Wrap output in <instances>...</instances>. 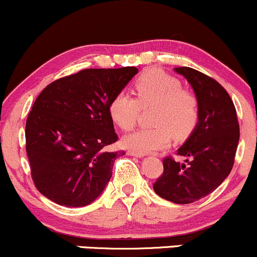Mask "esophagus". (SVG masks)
I'll return each mask as SVG.
<instances>
[{
  "label": "esophagus",
  "mask_w": 257,
  "mask_h": 257,
  "mask_svg": "<svg viewBox=\"0 0 257 257\" xmlns=\"http://www.w3.org/2000/svg\"><path fill=\"white\" fill-rule=\"evenodd\" d=\"M128 156H133V157H138V158H141V157H144L145 154H141V153H138V152H134V151H128L126 152Z\"/></svg>",
  "instance_id": "1"
}]
</instances>
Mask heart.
I'll list each match as a JSON object with an SVG mask.
<instances>
[{
  "instance_id": "obj_1",
  "label": "heart",
  "mask_w": 257,
  "mask_h": 257,
  "mask_svg": "<svg viewBox=\"0 0 257 257\" xmlns=\"http://www.w3.org/2000/svg\"><path fill=\"white\" fill-rule=\"evenodd\" d=\"M137 98L120 92L110 101L109 113L123 131L137 124L142 107L153 105L151 126L139 129L123 138L128 150L145 154L166 147L171 137L182 140L193 133L200 119L199 99L182 88L181 80L158 68L142 72L133 83Z\"/></svg>"
}]
</instances>
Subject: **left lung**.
<instances>
[{"mask_svg": "<svg viewBox=\"0 0 257 257\" xmlns=\"http://www.w3.org/2000/svg\"><path fill=\"white\" fill-rule=\"evenodd\" d=\"M193 86L200 103V119L177 156L163 159L164 171L153 189L163 199L185 205L214 191L230 175L239 141L236 107L218 81L189 67L176 68Z\"/></svg>", "mask_w": 257, "mask_h": 257, "instance_id": "8db88e82", "label": "left lung"}]
</instances>
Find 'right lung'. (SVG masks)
Wrapping results in <instances>:
<instances>
[{
    "label": "right lung",
    "mask_w": 257,
    "mask_h": 257,
    "mask_svg": "<svg viewBox=\"0 0 257 257\" xmlns=\"http://www.w3.org/2000/svg\"><path fill=\"white\" fill-rule=\"evenodd\" d=\"M138 68L83 69L55 80L40 92L25 128L26 153L36 188L61 206H87L103 193L123 151L106 147L118 140L110 101Z\"/></svg>",
    "instance_id": "obj_1"
}]
</instances>
